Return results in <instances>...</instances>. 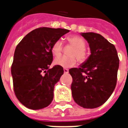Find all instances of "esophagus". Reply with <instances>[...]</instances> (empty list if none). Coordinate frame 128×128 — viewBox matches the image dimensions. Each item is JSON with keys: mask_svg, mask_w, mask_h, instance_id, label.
<instances>
[{"mask_svg": "<svg viewBox=\"0 0 128 128\" xmlns=\"http://www.w3.org/2000/svg\"><path fill=\"white\" fill-rule=\"evenodd\" d=\"M64 72L65 74H68L69 72V70L67 69V68H64Z\"/></svg>", "mask_w": 128, "mask_h": 128, "instance_id": "obj_1", "label": "esophagus"}]
</instances>
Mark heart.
<instances>
[{
    "label": "heart",
    "mask_w": 128,
    "mask_h": 128,
    "mask_svg": "<svg viewBox=\"0 0 128 128\" xmlns=\"http://www.w3.org/2000/svg\"><path fill=\"white\" fill-rule=\"evenodd\" d=\"M70 44L74 46L70 50L69 54L71 56H62L54 60L56 65L64 68H70L76 64L77 58L79 62L82 64L88 59V54L86 50V42L83 38L79 35H70L67 37ZM63 44L61 39H58L54 42L51 46V52L55 56H58L62 54Z\"/></svg>",
    "instance_id": "b5f03b06"
}]
</instances>
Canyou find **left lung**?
<instances>
[{"instance_id":"left-lung-1","label":"left lung","mask_w":128,"mask_h":128,"mask_svg":"<svg viewBox=\"0 0 128 128\" xmlns=\"http://www.w3.org/2000/svg\"><path fill=\"white\" fill-rule=\"evenodd\" d=\"M82 35L89 42L91 54L80 68L69 70L72 93L78 105L94 108L103 104L114 90L119 58L114 45L101 35L89 32Z\"/></svg>"}]
</instances>
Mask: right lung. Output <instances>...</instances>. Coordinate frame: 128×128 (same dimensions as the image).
I'll return each mask as SVG.
<instances>
[{
	"label": "right lung",
	"mask_w": 128,
	"mask_h": 128,
	"mask_svg": "<svg viewBox=\"0 0 128 128\" xmlns=\"http://www.w3.org/2000/svg\"><path fill=\"white\" fill-rule=\"evenodd\" d=\"M70 31L66 29L39 28L27 34L16 48L11 67L14 91L21 103L33 110L51 103L54 87L64 73L56 65L49 68L54 42Z\"/></svg>",
	"instance_id": "add662e5"
}]
</instances>
